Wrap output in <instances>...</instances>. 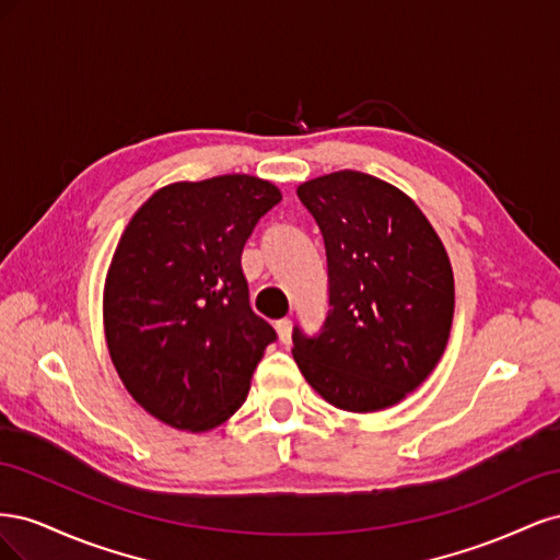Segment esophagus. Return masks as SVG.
<instances>
[{"mask_svg": "<svg viewBox=\"0 0 560 560\" xmlns=\"http://www.w3.org/2000/svg\"><path fill=\"white\" fill-rule=\"evenodd\" d=\"M276 329H278L280 341H282L284 346L292 343V319H290V317L278 319V322H276Z\"/></svg>", "mask_w": 560, "mask_h": 560, "instance_id": "1", "label": "esophagus"}]
</instances>
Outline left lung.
<instances>
[{
    "mask_svg": "<svg viewBox=\"0 0 560 560\" xmlns=\"http://www.w3.org/2000/svg\"><path fill=\"white\" fill-rule=\"evenodd\" d=\"M327 252L329 311L299 325L292 354L329 404L393 406L442 360L455 306L448 254L416 202L376 177L341 171L301 184Z\"/></svg>",
    "mask_w": 560,
    "mask_h": 560,
    "instance_id": "8db88e82",
    "label": "left lung"
}]
</instances>
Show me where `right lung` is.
<instances>
[{
  "mask_svg": "<svg viewBox=\"0 0 560 560\" xmlns=\"http://www.w3.org/2000/svg\"><path fill=\"white\" fill-rule=\"evenodd\" d=\"M280 200L249 175L179 182L151 196L118 241L105 284L109 354L132 399L167 425H222L278 338L249 306L241 254Z\"/></svg>",
  "mask_w": 560,
  "mask_h": 560,
  "instance_id": "obj_1",
  "label": "right lung"
}]
</instances>
